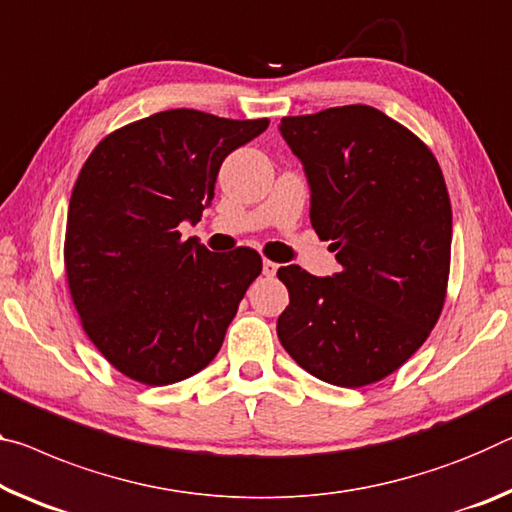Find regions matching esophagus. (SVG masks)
<instances>
[{
  "label": "esophagus",
  "instance_id": "34e87169",
  "mask_svg": "<svg viewBox=\"0 0 512 512\" xmlns=\"http://www.w3.org/2000/svg\"><path fill=\"white\" fill-rule=\"evenodd\" d=\"M262 271H264L266 278H273V275L278 273V264L271 262V259H264V264H262Z\"/></svg>",
  "mask_w": 512,
  "mask_h": 512
}]
</instances>
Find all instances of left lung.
Here are the masks:
<instances>
[{
	"instance_id": "left-lung-1",
	"label": "left lung",
	"mask_w": 512,
	"mask_h": 512,
	"mask_svg": "<svg viewBox=\"0 0 512 512\" xmlns=\"http://www.w3.org/2000/svg\"><path fill=\"white\" fill-rule=\"evenodd\" d=\"M280 134L305 168L310 221L342 271L280 266L285 351L337 387L383 380L440 319L451 264V200L440 164L410 129L367 104L287 116Z\"/></svg>"
}]
</instances>
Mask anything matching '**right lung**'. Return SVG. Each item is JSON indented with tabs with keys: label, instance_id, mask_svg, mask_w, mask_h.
Listing matches in <instances>:
<instances>
[{
	"label": "right lung",
	"instance_id": "add662e5",
	"mask_svg": "<svg viewBox=\"0 0 512 512\" xmlns=\"http://www.w3.org/2000/svg\"><path fill=\"white\" fill-rule=\"evenodd\" d=\"M266 127L170 109L111 132L81 168L63 246L70 296L88 339L132 380L180 383L221 351L262 257L209 253L177 227L200 221L223 159Z\"/></svg>",
	"mask_w": 512,
	"mask_h": 512
}]
</instances>
